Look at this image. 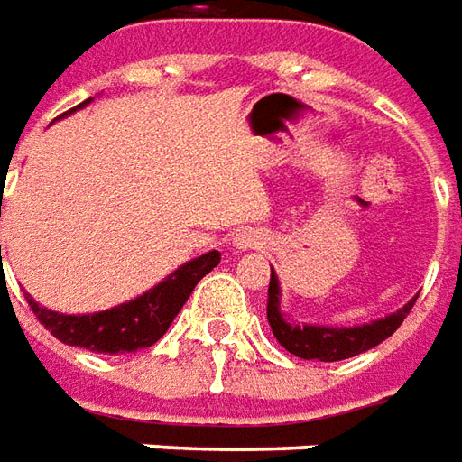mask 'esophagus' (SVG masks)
<instances>
[{"instance_id":"1","label":"esophagus","mask_w":462,"mask_h":462,"mask_svg":"<svg viewBox=\"0 0 462 462\" xmlns=\"http://www.w3.org/2000/svg\"><path fill=\"white\" fill-rule=\"evenodd\" d=\"M263 236L254 228H241L236 236H234V246L236 249H262Z\"/></svg>"}]
</instances>
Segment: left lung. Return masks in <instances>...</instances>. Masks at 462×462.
<instances>
[{
  "mask_svg": "<svg viewBox=\"0 0 462 462\" xmlns=\"http://www.w3.org/2000/svg\"><path fill=\"white\" fill-rule=\"evenodd\" d=\"M412 297L405 307H400L387 317L372 319L367 324H355V327H332V324H307L289 319L282 311V284L279 276L272 269V282H269V299H266V319L272 327L276 342L284 346L286 352L297 355L301 359H317V362H339L346 357H357L372 346L384 342L390 334L395 332L400 324L415 304Z\"/></svg>",
  "mask_w": 462,
  "mask_h": 462,
  "instance_id": "8db88e82",
  "label": "left lung"
}]
</instances>
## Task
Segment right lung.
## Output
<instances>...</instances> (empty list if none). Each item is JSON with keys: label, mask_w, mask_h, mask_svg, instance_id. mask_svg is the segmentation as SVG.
<instances>
[{"label": "right lung", "mask_w": 462, "mask_h": 462, "mask_svg": "<svg viewBox=\"0 0 462 462\" xmlns=\"http://www.w3.org/2000/svg\"><path fill=\"white\" fill-rule=\"evenodd\" d=\"M90 103L92 97L67 110L65 116H72L75 110ZM218 262H221L218 251L200 254L196 259L180 263L176 272L168 273L163 282L143 291L140 297L123 301L113 310L92 311V314H60L37 304L30 294H27V301L32 311L37 314V319L44 324V329H50L60 342L82 346L90 352L125 355V352L155 345L168 332L178 311L183 310L196 284L213 266H218Z\"/></svg>", "instance_id": "right-lung-1"}]
</instances>
